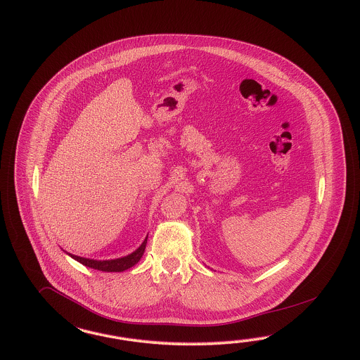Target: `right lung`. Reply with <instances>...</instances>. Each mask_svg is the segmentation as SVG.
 Segmentation results:
<instances>
[{"label": "right lung", "mask_w": 360, "mask_h": 360, "mask_svg": "<svg viewBox=\"0 0 360 360\" xmlns=\"http://www.w3.org/2000/svg\"><path fill=\"white\" fill-rule=\"evenodd\" d=\"M147 238H148V236L146 237V240L141 243V245L135 252H132L131 255L120 257V258H115V259H91V258H86V257L71 255V253H68L66 250H63V252H66V255H69L75 261L81 262L82 265H84V266L96 269V270H101V271H107V273H112V271L119 273V271L127 270L129 267H132L139 262L140 258L143 257L144 250H146Z\"/></svg>", "instance_id": "right-lung-1"}]
</instances>
